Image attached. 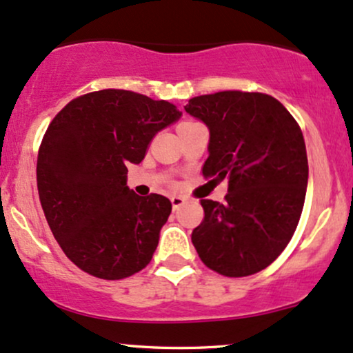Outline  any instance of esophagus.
I'll list each match as a JSON object with an SVG mask.
<instances>
[{"label": "esophagus", "mask_w": 353, "mask_h": 353, "mask_svg": "<svg viewBox=\"0 0 353 353\" xmlns=\"http://www.w3.org/2000/svg\"><path fill=\"white\" fill-rule=\"evenodd\" d=\"M170 200H172L173 208H175V210H178V208L183 205L185 200H187V199H185L183 195H172V196H170Z\"/></svg>", "instance_id": "1"}]
</instances>
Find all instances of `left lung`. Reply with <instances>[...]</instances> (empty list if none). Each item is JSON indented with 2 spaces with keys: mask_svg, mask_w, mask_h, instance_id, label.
<instances>
[{
  "mask_svg": "<svg viewBox=\"0 0 353 353\" xmlns=\"http://www.w3.org/2000/svg\"><path fill=\"white\" fill-rule=\"evenodd\" d=\"M185 111L210 132L203 175L229 181L225 202H200L205 217L193 229V245L219 274L263 271L284 251L301 217L308 187L303 132L268 94L223 90L193 97Z\"/></svg>",
  "mask_w": 353,
  "mask_h": 353,
  "instance_id": "1",
  "label": "left lung"
}]
</instances>
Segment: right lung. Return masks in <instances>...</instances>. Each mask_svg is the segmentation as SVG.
<instances>
[{"label": "right lung", "mask_w": 353, "mask_h": 353, "mask_svg": "<svg viewBox=\"0 0 353 353\" xmlns=\"http://www.w3.org/2000/svg\"><path fill=\"white\" fill-rule=\"evenodd\" d=\"M180 117L172 102L119 89L77 97L54 117L39 151L37 187L52 234L82 271L123 279L148 266L172 202L136 195L128 165L141 163L154 134Z\"/></svg>", "instance_id": "1"}]
</instances>
